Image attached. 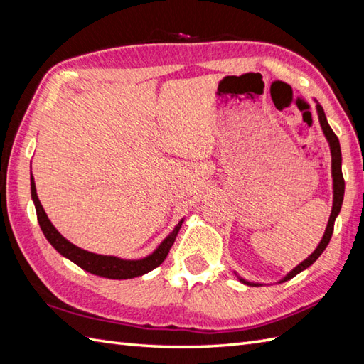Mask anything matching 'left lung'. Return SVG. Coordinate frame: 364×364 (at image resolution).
<instances>
[{
	"label": "left lung",
	"instance_id": "left-lung-1",
	"mask_svg": "<svg viewBox=\"0 0 364 364\" xmlns=\"http://www.w3.org/2000/svg\"><path fill=\"white\" fill-rule=\"evenodd\" d=\"M318 115H319L322 131L327 137V141L330 144V151H331V176H333V208H331V214H330V219H328L327 228H326V235H323L321 244L318 245V249H316L305 261H301L296 269H292L291 272L283 278L282 283L291 280L292 277H296L299 272H301V270L310 267L313 262L321 257L322 252L326 250V247L328 245L330 239H331V235H333L336 215L339 214V211H341V205H343V198H344V178H343V170H341V161H343L341 159V146H339L338 136L333 133V129H331L330 125H328L326 112H323L321 105H318ZM239 280H241L242 283L250 284V286H258L257 283H249V282L242 280V278H239Z\"/></svg>",
	"mask_w": 364,
	"mask_h": 364
}]
</instances>
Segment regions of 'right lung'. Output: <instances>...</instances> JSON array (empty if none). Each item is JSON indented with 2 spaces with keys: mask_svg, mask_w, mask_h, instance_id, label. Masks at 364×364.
Wrapping results in <instances>:
<instances>
[{
  "mask_svg": "<svg viewBox=\"0 0 364 364\" xmlns=\"http://www.w3.org/2000/svg\"><path fill=\"white\" fill-rule=\"evenodd\" d=\"M31 197H33V202L36 205L38 225H41L45 237L48 239V242L54 247V249L63 255V257L73 261L76 266L87 270V272L105 277V278H112V280H127V278H134V277L150 272V270H153L154 267H158L161 262L166 259L170 249H172L178 231H180L181 223H183V220L178 223L172 233H170L164 241L159 244L158 249L154 250L150 257H146L144 259H120L115 257H106V255H97L87 250H82L80 247L68 242L67 239L53 227L48 215H46V213L43 211L41 200L37 197L33 175H31Z\"/></svg>",
  "mask_w": 364,
  "mask_h": 364,
  "instance_id": "1",
  "label": "right lung"
}]
</instances>
